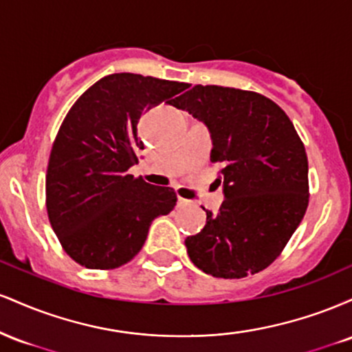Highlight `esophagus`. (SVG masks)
I'll list each match as a JSON object with an SVG mask.
<instances>
[{
	"mask_svg": "<svg viewBox=\"0 0 352 352\" xmlns=\"http://www.w3.org/2000/svg\"><path fill=\"white\" fill-rule=\"evenodd\" d=\"M188 205H190L188 200L182 199V197H179V199H177V207H188Z\"/></svg>",
	"mask_w": 352,
	"mask_h": 352,
	"instance_id": "34e87169",
	"label": "esophagus"
}]
</instances>
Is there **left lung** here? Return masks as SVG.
Wrapping results in <instances>:
<instances>
[{
    "label": "left lung",
    "mask_w": 352,
    "mask_h": 352,
    "mask_svg": "<svg viewBox=\"0 0 352 352\" xmlns=\"http://www.w3.org/2000/svg\"><path fill=\"white\" fill-rule=\"evenodd\" d=\"M170 106L207 125L220 164L223 204L185 246L215 278H245L272 265L308 208V157L285 111L241 89L195 86Z\"/></svg>",
    "instance_id": "8db88e82"
}]
</instances>
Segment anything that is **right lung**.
<instances>
[{
    "label": "right lung",
    "instance_id": "right-lung-1",
    "mask_svg": "<svg viewBox=\"0 0 352 352\" xmlns=\"http://www.w3.org/2000/svg\"><path fill=\"white\" fill-rule=\"evenodd\" d=\"M188 84L131 72L102 78L67 112L46 175L51 227L74 261L91 270L119 268L140 252L157 217L175 207L170 187L134 179L129 168L144 148L140 117Z\"/></svg>",
    "mask_w": 352,
    "mask_h": 352
}]
</instances>
